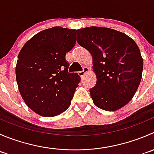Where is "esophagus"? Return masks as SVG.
<instances>
[{
	"mask_svg": "<svg viewBox=\"0 0 154 154\" xmlns=\"http://www.w3.org/2000/svg\"><path fill=\"white\" fill-rule=\"evenodd\" d=\"M87 72H89V68H88L87 67H84V68H83V71H80V72L78 73V74L80 76V77H83Z\"/></svg>",
	"mask_w": 154,
	"mask_h": 154,
	"instance_id": "1",
	"label": "esophagus"
}]
</instances>
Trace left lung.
<instances>
[{
  "label": "left lung",
  "instance_id": "1",
  "mask_svg": "<svg viewBox=\"0 0 154 154\" xmlns=\"http://www.w3.org/2000/svg\"><path fill=\"white\" fill-rule=\"evenodd\" d=\"M77 43L91 53L97 81L89 89L96 107L113 111L127 104L141 83L143 59L136 43L124 33L92 26L77 30Z\"/></svg>",
  "mask_w": 154,
  "mask_h": 154
}]
</instances>
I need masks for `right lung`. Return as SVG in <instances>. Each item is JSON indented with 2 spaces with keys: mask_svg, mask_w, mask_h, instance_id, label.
Here are the masks:
<instances>
[{
  "mask_svg": "<svg viewBox=\"0 0 154 154\" xmlns=\"http://www.w3.org/2000/svg\"><path fill=\"white\" fill-rule=\"evenodd\" d=\"M76 41V30L53 27L35 34L19 52L18 87L25 104L37 114L55 117L71 105L80 77L68 73L65 55Z\"/></svg>",
  "mask_w": 154,
  "mask_h": 154,
  "instance_id": "1",
  "label": "right lung"
}]
</instances>
